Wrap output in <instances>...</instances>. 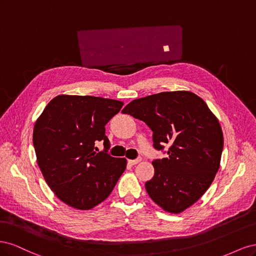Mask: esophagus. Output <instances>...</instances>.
<instances>
[{
    "instance_id": "1",
    "label": "esophagus",
    "mask_w": 256,
    "mask_h": 256,
    "mask_svg": "<svg viewBox=\"0 0 256 256\" xmlns=\"http://www.w3.org/2000/svg\"><path fill=\"white\" fill-rule=\"evenodd\" d=\"M141 161H142V158H138V159H134V160H128V164L130 166H136V164H138V162H141Z\"/></svg>"
}]
</instances>
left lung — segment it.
<instances>
[{"mask_svg": "<svg viewBox=\"0 0 256 256\" xmlns=\"http://www.w3.org/2000/svg\"><path fill=\"white\" fill-rule=\"evenodd\" d=\"M122 112L152 130L154 148L170 144L168 156L152 162L154 174L145 188L164 212H182L210 187L220 168L223 132L216 116L189 90L134 99Z\"/></svg>", "mask_w": 256, "mask_h": 256, "instance_id": "left-lung-1", "label": "left lung"}]
</instances>
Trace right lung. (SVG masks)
<instances>
[{
  "label": "right lung",
  "mask_w": 256,
  "mask_h": 256,
  "mask_svg": "<svg viewBox=\"0 0 256 256\" xmlns=\"http://www.w3.org/2000/svg\"><path fill=\"white\" fill-rule=\"evenodd\" d=\"M122 102L94 96L58 95L37 118L33 143L37 164L46 182L62 202L88 210L110 196L127 166L125 158L99 152L106 122L118 114Z\"/></svg>",
  "instance_id": "obj_1"
}]
</instances>
